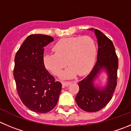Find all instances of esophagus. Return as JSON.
Here are the masks:
<instances>
[{"instance_id": "obj_1", "label": "esophagus", "mask_w": 131, "mask_h": 131, "mask_svg": "<svg viewBox=\"0 0 131 131\" xmlns=\"http://www.w3.org/2000/svg\"><path fill=\"white\" fill-rule=\"evenodd\" d=\"M62 83L63 86L66 87V86H68L69 84H71V82H62Z\"/></svg>"}]
</instances>
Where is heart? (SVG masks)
I'll return each instance as SVG.
<instances>
[{
	"label": "heart",
	"mask_w": 131,
	"mask_h": 131,
	"mask_svg": "<svg viewBox=\"0 0 131 131\" xmlns=\"http://www.w3.org/2000/svg\"><path fill=\"white\" fill-rule=\"evenodd\" d=\"M53 50L54 53L43 55L45 66L58 76L68 63L69 66L62 73L64 78H71L77 73L79 75L86 74L93 66L96 56L95 41L89 36L62 39L53 46Z\"/></svg>",
	"instance_id": "b5f03b06"
}]
</instances>
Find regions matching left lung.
<instances>
[{
	"mask_svg": "<svg viewBox=\"0 0 131 131\" xmlns=\"http://www.w3.org/2000/svg\"><path fill=\"white\" fill-rule=\"evenodd\" d=\"M89 30L94 31L98 42L96 62L90 73L78 83L80 89L75 100L82 110L93 113L103 109L113 97L117 84L118 60L112 41L98 29ZM102 72L107 74L106 82L99 86L95 81Z\"/></svg>",
	"mask_w": 131,
	"mask_h": 131,
	"instance_id": "8db88e82",
	"label": "left lung"
}]
</instances>
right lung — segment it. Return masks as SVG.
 <instances>
[{"label":"right lung","instance_id":"obj_1","mask_svg":"<svg viewBox=\"0 0 131 131\" xmlns=\"http://www.w3.org/2000/svg\"><path fill=\"white\" fill-rule=\"evenodd\" d=\"M54 38L45 35L27 37L15 58L13 76L22 103L32 111L46 113L57 105L62 83L56 82L43 63L44 47Z\"/></svg>","mask_w":131,"mask_h":131}]
</instances>
